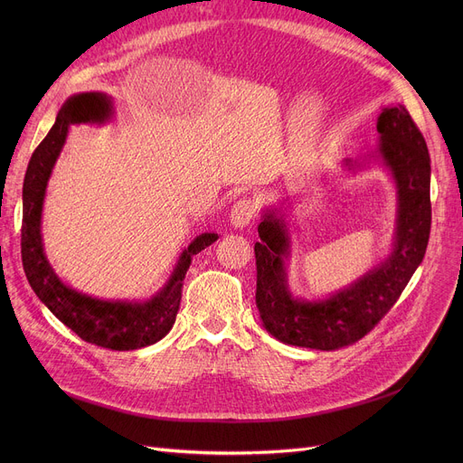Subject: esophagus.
<instances>
[{
    "instance_id": "1",
    "label": "esophagus",
    "mask_w": 463,
    "mask_h": 463,
    "mask_svg": "<svg viewBox=\"0 0 463 463\" xmlns=\"http://www.w3.org/2000/svg\"><path fill=\"white\" fill-rule=\"evenodd\" d=\"M229 217H231V225L234 229H244L251 223V219L255 217V204L250 199L238 201L232 204Z\"/></svg>"
}]
</instances>
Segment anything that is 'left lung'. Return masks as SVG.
Wrapping results in <instances>:
<instances>
[{
	"instance_id": "1",
	"label": "left lung",
	"mask_w": 463,
	"mask_h": 463,
	"mask_svg": "<svg viewBox=\"0 0 463 463\" xmlns=\"http://www.w3.org/2000/svg\"><path fill=\"white\" fill-rule=\"evenodd\" d=\"M377 131L379 144L368 157L344 161L354 173L377 159L396 185L392 250L366 274L323 300L295 297L287 281L290 234L285 212L266 208L260 215L255 302L262 326L287 345L332 351L358 342L396 304L424 259L431 225L426 140L403 105L384 107L377 118Z\"/></svg>"
}]
</instances>
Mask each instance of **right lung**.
<instances>
[{
    "instance_id": "add662e5",
    "label": "right lung",
    "mask_w": 463,
    "mask_h": 463,
    "mask_svg": "<svg viewBox=\"0 0 463 463\" xmlns=\"http://www.w3.org/2000/svg\"><path fill=\"white\" fill-rule=\"evenodd\" d=\"M112 101L105 93H79L63 103L56 124L37 146L22 187V264L39 300L84 342L112 351H133L163 339L173 328L182 300V287L193 255L219 238L204 232L182 251L173 274L157 293L144 302L101 300L65 285L48 262L43 248L41 217L46 185L63 150L69 128L110 118Z\"/></svg>"
}]
</instances>
